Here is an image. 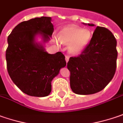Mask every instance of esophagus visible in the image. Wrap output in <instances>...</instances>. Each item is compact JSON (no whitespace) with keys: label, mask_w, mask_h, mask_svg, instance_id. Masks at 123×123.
<instances>
[{"label":"esophagus","mask_w":123,"mask_h":123,"mask_svg":"<svg viewBox=\"0 0 123 123\" xmlns=\"http://www.w3.org/2000/svg\"><path fill=\"white\" fill-rule=\"evenodd\" d=\"M69 56H65V61H66V62H67L69 61Z\"/></svg>","instance_id":"esophagus-1"}]
</instances>
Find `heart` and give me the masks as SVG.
Wrapping results in <instances>:
<instances>
[{
	"label": "heart",
	"instance_id": "heart-1",
	"mask_svg": "<svg viewBox=\"0 0 123 123\" xmlns=\"http://www.w3.org/2000/svg\"><path fill=\"white\" fill-rule=\"evenodd\" d=\"M92 38V32L87 29L83 30L80 27L72 25L62 30L57 42L70 44L69 50L72 54H78L87 45Z\"/></svg>",
	"mask_w": 123,
	"mask_h": 123
}]
</instances>
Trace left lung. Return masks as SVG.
Here are the masks:
<instances>
[{
  "label": "left lung",
  "mask_w": 123,
  "mask_h": 123,
  "mask_svg": "<svg viewBox=\"0 0 123 123\" xmlns=\"http://www.w3.org/2000/svg\"><path fill=\"white\" fill-rule=\"evenodd\" d=\"M116 45L114 36L110 30L97 27L81 54L69 58L67 69L70 72V87L74 93L93 94L109 84L116 69Z\"/></svg>",
  "instance_id": "obj_1"
}]
</instances>
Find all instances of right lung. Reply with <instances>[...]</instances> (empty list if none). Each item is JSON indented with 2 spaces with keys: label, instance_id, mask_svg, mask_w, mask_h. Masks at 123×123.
I'll list each match as a JSON object with an SVG mask.
<instances>
[{
  "label": "right lung",
  "instance_id": "add662e5",
  "mask_svg": "<svg viewBox=\"0 0 123 123\" xmlns=\"http://www.w3.org/2000/svg\"><path fill=\"white\" fill-rule=\"evenodd\" d=\"M50 17L30 19L16 25L9 35L6 50L7 68L13 83L31 96L45 97L51 91V80L62 67L65 57L61 51L49 54L41 45L35 43L40 34L44 42L54 31Z\"/></svg>",
  "mask_w": 123,
  "mask_h": 123
}]
</instances>
